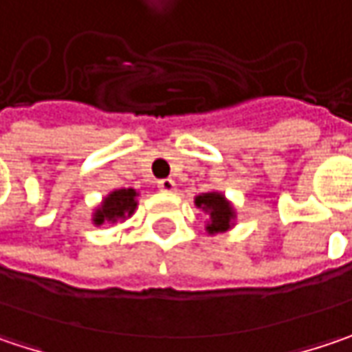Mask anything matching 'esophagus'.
<instances>
[{
  "instance_id": "obj_1",
  "label": "esophagus",
  "mask_w": 352,
  "mask_h": 352,
  "mask_svg": "<svg viewBox=\"0 0 352 352\" xmlns=\"http://www.w3.org/2000/svg\"><path fill=\"white\" fill-rule=\"evenodd\" d=\"M157 187L165 193H173L177 189V183L173 179H161V181H157Z\"/></svg>"
}]
</instances>
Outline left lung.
Returning a JSON list of instances; mask_svg holds the SVG:
<instances>
[{"label": "left lung", "mask_w": 352, "mask_h": 352, "mask_svg": "<svg viewBox=\"0 0 352 352\" xmlns=\"http://www.w3.org/2000/svg\"><path fill=\"white\" fill-rule=\"evenodd\" d=\"M197 207H201L203 211L209 213V225L207 231L209 233H223L231 227V221L235 217V211L231 207V203L221 195V193H203L195 199Z\"/></svg>", "instance_id": "obj_1"}]
</instances>
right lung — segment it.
Masks as SVG:
<instances>
[{
  "label": "right lung",
  "instance_id": "1",
  "mask_svg": "<svg viewBox=\"0 0 352 352\" xmlns=\"http://www.w3.org/2000/svg\"><path fill=\"white\" fill-rule=\"evenodd\" d=\"M135 189H117L113 193L103 199L101 207L95 211L94 223L95 225H103L105 221L115 223L119 219L129 217L137 207V201H135Z\"/></svg>",
  "mask_w": 352,
  "mask_h": 352
}]
</instances>
